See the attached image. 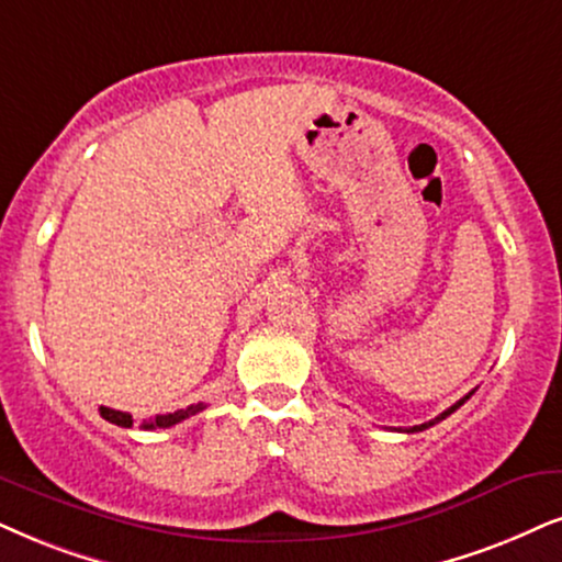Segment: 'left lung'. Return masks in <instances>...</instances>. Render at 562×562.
<instances>
[{"label":"left lung","instance_id":"8db88e82","mask_svg":"<svg viewBox=\"0 0 562 562\" xmlns=\"http://www.w3.org/2000/svg\"><path fill=\"white\" fill-rule=\"evenodd\" d=\"M474 392H470V394H467V396H461V400L457 402V404H451V407L449 409H446V412H440V415L436 417V420H430V423H423V425H415V428H409L407 432H417V430H425V428H430V425H436V423H440V420H446V417H449L451 415V412H457L459 407H461V404H464L467 400H470V396H472Z\"/></svg>","mask_w":562,"mask_h":562}]
</instances>
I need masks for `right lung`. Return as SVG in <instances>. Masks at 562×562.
<instances>
[{"instance_id":"1","label":"right lung","mask_w":562,"mask_h":562,"mask_svg":"<svg viewBox=\"0 0 562 562\" xmlns=\"http://www.w3.org/2000/svg\"><path fill=\"white\" fill-rule=\"evenodd\" d=\"M202 409H204V404L199 402V404H191V407H187V409H176V412H168V415H158V417H153L150 423H142V430L170 428V425H176V423L187 420V417L196 415V412H202ZM101 417H103V420L113 423V425H122V428H132V425H134V420H132L130 412H122V409L101 407Z\"/></svg>"}]
</instances>
